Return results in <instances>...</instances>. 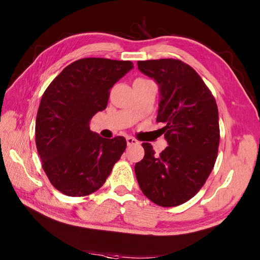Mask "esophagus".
I'll use <instances>...</instances> for the list:
<instances>
[{
  "mask_svg": "<svg viewBox=\"0 0 260 260\" xmlns=\"http://www.w3.org/2000/svg\"><path fill=\"white\" fill-rule=\"evenodd\" d=\"M126 142H127V145H129V146H131V145H137V144H140L139 141L133 139V137H131V136L126 137Z\"/></svg>",
  "mask_w": 260,
  "mask_h": 260,
  "instance_id": "obj_1",
  "label": "esophagus"
}]
</instances>
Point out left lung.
<instances>
[{
  "instance_id": "1",
  "label": "left lung",
  "mask_w": 260,
  "mask_h": 260,
  "mask_svg": "<svg viewBox=\"0 0 260 260\" xmlns=\"http://www.w3.org/2000/svg\"><path fill=\"white\" fill-rule=\"evenodd\" d=\"M141 73L158 85L157 121L164 124L167 148L155 155L143 143L145 155L135 164L142 192L162 207H176L206 183L218 155L219 115L215 99L197 71L181 60L137 61Z\"/></svg>"
}]
</instances>
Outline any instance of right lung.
Masks as SVG:
<instances>
[{"instance_id": "right-lung-1", "label": "right lung", "mask_w": 260, "mask_h": 260, "mask_svg": "<svg viewBox=\"0 0 260 260\" xmlns=\"http://www.w3.org/2000/svg\"><path fill=\"white\" fill-rule=\"evenodd\" d=\"M134 68L132 61L85 58L67 66L41 98L36 144L51 184L69 197L97 191L126 148L90 131L92 116L107 107L109 90Z\"/></svg>"}]
</instances>
